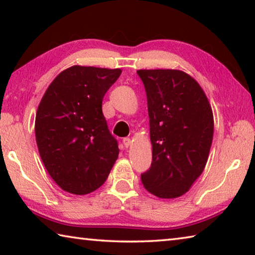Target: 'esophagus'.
I'll return each instance as SVG.
<instances>
[{"label": "esophagus", "instance_id": "1", "mask_svg": "<svg viewBox=\"0 0 255 255\" xmlns=\"http://www.w3.org/2000/svg\"><path fill=\"white\" fill-rule=\"evenodd\" d=\"M123 143H124V145H125V147H129V146L131 145V139L130 138H124V140H123Z\"/></svg>", "mask_w": 255, "mask_h": 255}]
</instances>
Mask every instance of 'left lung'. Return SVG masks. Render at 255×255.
Instances as JSON below:
<instances>
[{
    "mask_svg": "<svg viewBox=\"0 0 255 255\" xmlns=\"http://www.w3.org/2000/svg\"><path fill=\"white\" fill-rule=\"evenodd\" d=\"M149 117L152 165L141 174L149 193L174 199L205 170L214 136L213 109L199 83L180 70H138Z\"/></svg>",
    "mask_w": 255,
    "mask_h": 255,
    "instance_id": "obj_1",
    "label": "left lung"
}]
</instances>
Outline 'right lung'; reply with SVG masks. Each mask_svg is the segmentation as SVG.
Segmentation results:
<instances>
[{"instance_id": "obj_1", "label": "right lung", "mask_w": 255, "mask_h": 255, "mask_svg": "<svg viewBox=\"0 0 255 255\" xmlns=\"http://www.w3.org/2000/svg\"><path fill=\"white\" fill-rule=\"evenodd\" d=\"M120 68L74 65L55 77L38 106L34 133L42 163L60 189L93 192L117 161V140L108 129L102 100Z\"/></svg>"}]
</instances>
